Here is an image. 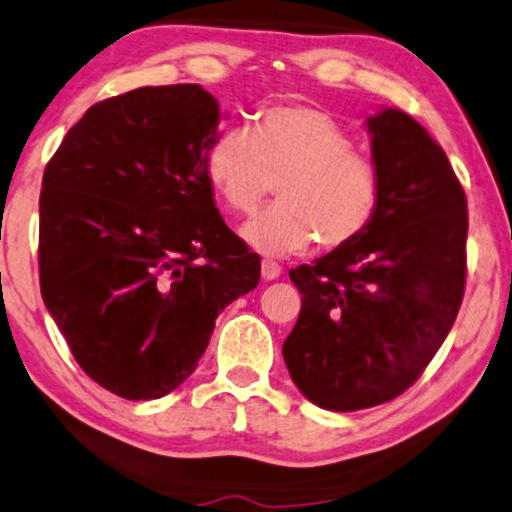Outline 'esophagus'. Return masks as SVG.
<instances>
[{"label": "esophagus", "mask_w": 512, "mask_h": 512, "mask_svg": "<svg viewBox=\"0 0 512 512\" xmlns=\"http://www.w3.org/2000/svg\"><path fill=\"white\" fill-rule=\"evenodd\" d=\"M262 276L267 278V281H274V278L281 276V264L274 260H262Z\"/></svg>", "instance_id": "1"}]
</instances>
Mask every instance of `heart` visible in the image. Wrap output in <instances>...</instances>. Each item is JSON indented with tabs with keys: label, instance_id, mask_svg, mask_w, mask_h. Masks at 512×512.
<instances>
[{
	"label": "heart",
	"instance_id": "heart-1",
	"mask_svg": "<svg viewBox=\"0 0 512 512\" xmlns=\"http://www.w3.org/2000/svg\"><path fill=\"white\" fill-rule=\"evenodd\" d=\"M210 186L229 210H257L278 189V203L243 224L252 250L286 257L340 248L371 224L380 200V174L371 158L354 151L349 132L314 106L267 108L250 129L222 132L203 158Z\"/></svg>",
	"mask_w": 512,
	"mask_h": 512
}]
</instances>
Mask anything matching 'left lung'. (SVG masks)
<instances>
[{
  "label": "left lung",
  "mask_w": 512,
  "mask_h": 512,
  "mask_svg": "<svg viewBox=\"0 0 512 512\" xmlns=\"http://www.w3.org/2000/svg\"><path fill=\"white\" fill-rule=\"evenodd\" d=\"M380 174L364 234L290 269L302 295L283 342L290 378L321 409L399 397L428 368L463 302L468 200L442 146L411 115L368 118Z\"/></svg>",
  "instance_id": "1"
}]
</instances>
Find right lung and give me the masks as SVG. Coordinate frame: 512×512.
I'll return each mask as SVG.
<instances>
[{
	"instance_id": "1",
	"label": "right lung",
	"mask_w": 512,
	"mask_h": 512,
	"mask_svg": "<svg viewBox=\"0 0 512 512\" xmlns=\"http://www.w3.org/2000/svg\"><path fill=\"white\" fill-rule=\"evenodd\" d=\"M219 103L200 84L99 101L51 155L40 193V288L82 371L160 399L196 371L219 312L260 283L205 174Z\"/></svg>"
}]
</instances>
